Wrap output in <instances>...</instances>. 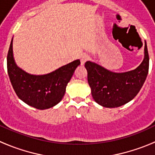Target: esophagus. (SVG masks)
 Instances as JSON below:
<instances>
[{"mask_svg": "<svg viewBox=\"0 0 155 155\" xmlns=\"http://www.w3.org/2000/svg\"><path fill=\"white\" fill-rule=\"evenodd\" d=\"M89 60V57L87 55H86V54H84V55H82L81 57V64L83 65V64H84V63L86 62V61H87Z\"/></svg>", "mask_w": 155, "mask_h": 155, "instance_id": "34e87169", "label": "esophagus"}]
</instances>
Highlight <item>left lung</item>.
<instances>
[{
  "mask_svg": "<svg viewBox=\"0 0 155 155\" xmlns=\"http://www.w3.org/2000/svg\"><path fill=\"white\" fill-rule=\"evenodd\" d=\"M84 66L94 101L105 108L120 107L136 96L146 80L149 70L147 44L145 42L143 61L133 71L114 73L91 61Z\"/></svg>",
  "mask_w": 155,
  "mask_h": 155,
  "instance_id": "8db88e82",
  "label": "left lung"
}]
</instances>
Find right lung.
Segmentation results:
<instances>
[{
  "label": "right lung",
  "mask_w": 155,
  "mask_h": 155,
  "mask_svg": "<svg viewBox=\"0 0 155 155\" xmlns=\"http://www.w3.org/2000/svg\"><path fill=\"white\" fill-rule=\"evenodd\" d=\"M12 39L7 57V68L11 83L19 98L38 109L51 108L62 100L66 87L81 62L79 60L44 75H31L18 68L15 63Z\"/></svg>",
  "instance_id": "add662e5"
}]
</instances>
